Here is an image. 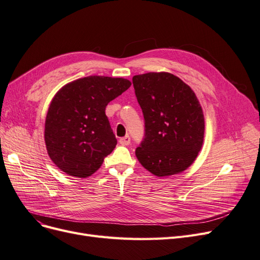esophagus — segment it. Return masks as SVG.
<instances>
[{
  "mask_svg": "<svg viewBox=\"0 0 260 260\" xmlns=\"http://www.w3.org/2000/svg\"><path fill=\"white\" fill-rule=\"evenodd\" d=\"M119 142L122 145H128L131 143V137L129 136H125V137H123V138H120Z\"/></svg>",
  "mask_w": 260,
  "mask_h": 260,
  "instance_id": "esophagus-1",
  "label": "esophagus"
}]
</instances>
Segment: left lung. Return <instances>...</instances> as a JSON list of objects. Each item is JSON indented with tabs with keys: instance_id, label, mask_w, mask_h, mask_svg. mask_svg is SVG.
Returning a JSON list of instances; mask_svg holds the SVG:
<instances>
[{
	"instance_id": "1",
	"label": "left lung",
	"mask_w": 260,
	"mask_h": 260,
	"mask_svg": "<svg viewBox=\"0 0 260 260\" xmlns=\"http://www.w3.org/2000/svg\"><path fill=\"white\" fill-rule=\"evenodd\" d=\"M133 85L144 118L139 162L159 177L185 171L204 140V115L193 90L168 72L135 75Z\"/></svg>"
}]
</instances>
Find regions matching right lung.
<instances>
[{"label":"right lung","instance_id":"add662e5","mask_svg":"<svg viewBox=\"0 0 260 260\" xmlns=\"http://www.w3.org/2000/svg\"><path fill=\"white\" fill-rule=\"evenodd\" d=\"M125 78L92 75L64 85L50 104L44 140L61 171L88 177L117 145L105 108L131 87Z\"/></svg>","mask_w":260,"mask_h":260}]
</instances>
